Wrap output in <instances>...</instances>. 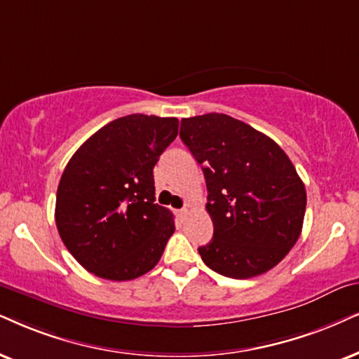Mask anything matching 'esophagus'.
<instances>
[{"mask_svg":"<svg viewBox=\"0 0 359 359\" xmlns=\"http://www.w3.org/2000/svg\"><path fill=\"white\" fill-rule=\"evenodd\" d=\"M175 215L179 217L180 220H184V217L187 215V208H179V210H175Z\"/></svg>","mask_w":359,"mask_h":359,"instance_id":"1","label":"esophagus"}]
</instances>
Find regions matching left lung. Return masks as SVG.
<instances>
[{
	"mask_svg": "<svg viewBox=\"0 0 359 359\" xmlns=\"http://www.w3.org/2000/svg\"><path fill=\"white\" fill-rule=\"evenodd\" d=\"M180 139L202 165L213 238L198 247L208 269L245 280L273 269L302 233L305 184L275 140L225 114L189 117Z\"/></svg>",
	"mask_w": 359,
	"mask_h": 359,
	"instance_id": "8db88e82",
	"label": "left lung"
}]
</instances>
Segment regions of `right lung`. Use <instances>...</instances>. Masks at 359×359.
<instances>
[{"label":"right lung","mask_w":359,"mask_h":359,"mask_svg":"<svg viewBox=\"0 0 359 359\" xmlns=\"http://www.w3.org/2000/svg\"><path fill=\"white\" fill-rule=\"evenodd\" d=\"M177 133L175 117L124 116L67 162L54 217L62 243L90 273L134 280L161 260L175 225L170 210L156 203L154 165Z\"/></svg>","instance_id":"1"}]
</instances>
